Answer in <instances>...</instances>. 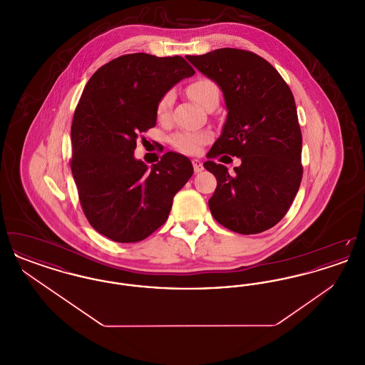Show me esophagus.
<instances>
[{
	"mask_svg": "<svg viewBox=\"0 0 365 365\" xmlns=\"http://www.w3.org/2000/svg\"><path fill=\"white\" fill-rule=\"evenodd\" d=\"M192 167H194V173L195 174H198V173H201L204 170V165H202L201 160H192Z\"/></svg>",
	"mask_w": 365,
	"mask_h": 365,
	"instance_id": "obj_1",
	"label": "esophagus"
}]
</instances>
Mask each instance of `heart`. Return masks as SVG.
I'll use <instances>...</instances> for the list:
<instances>
[{"instance_id": "1", "label": "heart", "mask_w": 365, "mask_h": 365, "mask_svg": "<svg viewBox=\"0 0 365 365\" xmlns=\"http://www.w3.org/2000/svg\"><path fill=\"white\" fill-rule=\"evenodd\" d=\"M187 93L191 98L201 106H205L212 100H219L220 91L217 85L208 78H198L192 81L189 87ZM174 103V94L171 91L165 93L158 104H157V118L160 120H165L170 116L171 106ZM210 135L208 133H191V131H183L178 133L173 137V145L175 149H178L182 153L186 155H195L201 150V148L208 142Z\"/></svg>"}]
</instances>
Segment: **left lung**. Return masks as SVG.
<instances>
[{
	"label": "left lung",
	"mask_w": 365,
	"mask_h": 365,
	"mask_svg": "<svg viewBox=\"0 0 365 365\" xmlns=\"http://www.w3.org/2000/svg\"><path fill=\"white\" fill-rule=\"evenodd\" d=\"M186 58L222 88L228 112L204 163L217 180L208 201L212 216L238 234L262 232L287 213L302 179V135L293 93L256 53L223 48ZM220 154L242 158L234 175L211 160Z\"/></svg>",
	"instance_id": "obj_1"
}]
</instances>
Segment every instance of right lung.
Here are the masks:
<instances>
[{
    "mask_svg": "<svg viewBox=\"0 0 365 365\" xmlns=\"http://www.w3.org/2000/svg\"><path fill=\"white\" fill-rule=\"evenodd\" d=\"M195 73L180 56L124 54L96 71L71 125V171L91 227L115 242H138L168 219L175 194L192 175L168 152L149 170L134 157L137 139L156 125L160 98Z\"/></svg>",
    "mask_w": 365,
    "mask_h": 365,
    "instance_id": "obj_1",
    "label": "right lung"
}]
</instances>
